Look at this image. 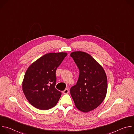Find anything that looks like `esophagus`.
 Masks as SVG:
<instances>
[{
  "mask_svg": "<svg viewBox=\"0 0 134 134\" xmlns=\"http://www.w3.org/2000/svg\"><path fill=\"white\" fill-rule=\"evenodd\" d=\"M64 94H68L69 93V90L68 88H66L64 91H63Z\"/></svg>",
  "mask_w": 134,
  "mask_h": 134,
  "instance_id": "esophagus-1",
  "label": "esophagus"
}]
</instances>
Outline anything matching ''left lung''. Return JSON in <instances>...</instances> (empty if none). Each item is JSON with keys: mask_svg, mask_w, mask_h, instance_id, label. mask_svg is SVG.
<instances>
[{"mask_svg": "<svg viewBox=\"0 0 134 134\" xmlns=\"http://www.w3.org/2000/svg\"><path fill=\"white\" fill-rule=\"evenodd\" d=\"M70 57L80 74L70 93L77 108L87 112L97 108L104 100L108 88L107 75L103 67L89 54L75 51L71 53Z\"/></svg>", "mask_w": 134, "mask_h": 134, "instance_id": "1", "label": "left lung"}]
</instances>
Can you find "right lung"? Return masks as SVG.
<instances>
[{
  "mask_svg": "<svg viewBox=\"0 0 134 134\" xmlns=\"http://www.w3.org/2000/svg\"><path fill=\"white\" fill-rule=\"evenodd\" d=\"M67 55L65 52L46 54L27 68L22 88L27 100L35 108L46 110L58 103L62 92L55 88V71Z\"/></svg>",
  "mask_w": 134,
  "mask_h": 134,
  "instance_id": "add662e5",
  "label": "right lung"
}]
</instances>
